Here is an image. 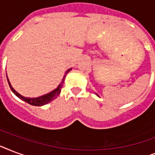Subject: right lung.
Returning a JSON list of instances; mask_svg holds the SVG:
<instances>
[{
    "instance_id": "1",
    "label": "right lung",
    "mask_w": 155,
    "mask_h": 155,
    "mask_svg": "<svg viewBox=\"0 0 155 155\" xmlns=\"http://www.w3.org/2000/svg\"><path fill=\"white\" fill-rule=\"evenodd\" d=\"M71 70V68L70 69H68L67 71L65 72V75L63 76V80L61 81V83L58 84V86L56 87L55 89H54L53 91L51 92H50L49 93H47V94L45 95H42L41 97H25L22 95H21L20 93H18L17 91H16L14 88L13 87V86L11 85L10 82H9V80H8V78L7 76V73H6V77H7V80H8V85H9V87H10L11 90H12V92L14 93V94L17 96V97L19 98V99L22 100L23 101H25L26 103L30 104L31 105H34V106H42V105H45V104H47L50 103L51 101H54V99H56L58 96L60 94L61 92V88L63 87V82H64V80H65V77L67 74H68L70 71Z\"/></svg>"
}]
</instances>
